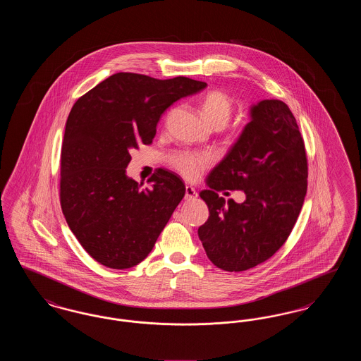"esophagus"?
Segmentation results:
<instances>
[{
    "label": "esophagus",
    "instance_id": "34e87169",
    "mask_svg": "<svg viewBox=\"0 0 361 361\" xmlns=\"http://www.w3.org/2000/svg\"><path fill=\"white\" fill-rule=\"evenodd\" d=\"M197 196V192L195 190L193 187H190V185H187L185 187V200H192V199H195Z\"/></svg>",
    "mask_w": 361,
    "mask_h": 361
}]
</instances>
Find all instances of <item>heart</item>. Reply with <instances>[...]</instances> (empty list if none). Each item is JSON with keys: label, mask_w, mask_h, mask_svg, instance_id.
Returning a JSON list of instances; mask_svg holds the SVG:
<instances>
[{"label": "heart", "mask_w": 361, "mask_h": 361, "mask_svg": "<svg viewBox=\"0 0 361 361\" xmlns=\"http://www.w3.org/2000/svg\"><path fill=\"white\" fill-rule=\"evenodd\" d=\"M200 109L211 127H224L233 115V102L222 90H209L202 97ZM173 169L187 180H197L211 165V158L204 154L176 152L169 157Z\"/></svg>", "instance_id": "obj_1"}]
</instances>
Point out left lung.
I'll return each mask as SVG.
<instances>
[{
  "label": "left lung",
  "instance_id": "obj_1",
  "mask_svg": "<svg viewBox=\"0 0 361 361\" xmlns=\"http://www.w3.org/2000/svg\"><path fill=\"white\" fill-rule=\"evenodd\" d=\"M238 140L207 177L200 192L209 216L197 234L214 265L247 271L272 257L296 224L307 192V155L296 119L280 100L250 109ZM243 190L240 205L217 192Z\"/></svg>",
  "mask_w": 361,
  "mask_h": 361
}]
</instances>
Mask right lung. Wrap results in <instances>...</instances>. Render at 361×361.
<instances>
[{"instance_id":"1","label":"right lung","mask_w":361,"mask_h":361,"mask_svg":"<svg viewBox=\"0 0 361 361\" xmlns=\"http://www.w3.org/2000/svg\"><path fill=\"white\" fill-rule=\"evenodd\" d=\"M206 82L116 73L81 96L70 111L61 150V207L87 255L127 269L149 256L185 195L183 180L157 169L152 189L127 177L130 152L150 145L161 115Z\"/></svg>"}]
</instances>
